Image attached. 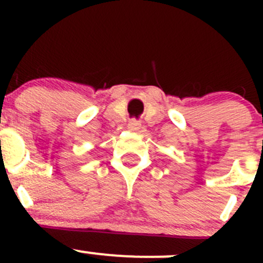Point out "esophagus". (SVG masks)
I'll list each match as a JSON object with an SVG mask.
<instances>
[{
	"mask_svg": "<svg viewBox=\"0 0 263 263\" xmlns=\"http://www.w3.org/2000/svg\"><path fill=\"white\" fill-rule=\"evenodd\" d=\"M140 127H141V124H140L139 122L131 121L128 123V126H127V128H128V131H131V132H137L140 129Z\"/></svg>",
	"mask_w": 263,
	"mask_h": 263,
	"instance_id": "1",
	"label": "esophagus"
}]
</instances>
